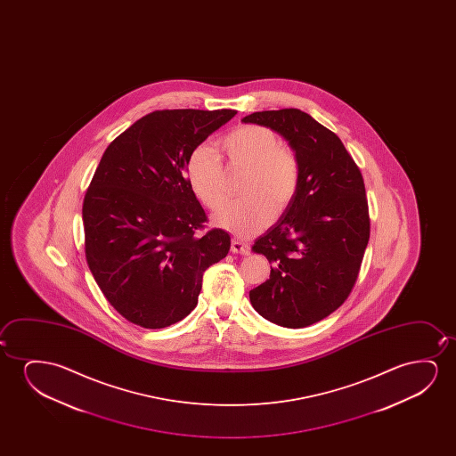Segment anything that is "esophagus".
<instances>
[{
    "instance_id": "esophagus-1",
    "label": "esophagus",
    "mask_w": 456,
    "mask_h": 456,
    "mask_svg": "<svg viewBox=\"0 0 456 456\" xmlns=\"http://www.w3.org/2000/svg\"><path fill=\"white\" fill-rule=\"evenodd\" d=\"M231 250L233 254H240V256H249L250 248L248 244L240 241V240H232Z\"/></svg>"
}]
</instances>
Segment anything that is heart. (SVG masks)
<instances>
[{"label": "heart", "mask_w": 456, "mask_h": 456, "mask_svg": "<svg viewBox=\"0 0 456 456\" xmlns=\"http://www.w3.org/2000/svg\"><path fill=\"white\" fill-rule=\"evenodd\" d=\"M232 171L248 169L241 185L243 200L221 208L216 224L240 237L262 232L271 219L291 206L300 183V162L289 144L281 143L265 126H241L219 142ZM188 185L208 210H218L227 200L225 171L218 154L206 144L191 151L185 167Z\"/></svg>", "instance_id": "1"}]
</instances>
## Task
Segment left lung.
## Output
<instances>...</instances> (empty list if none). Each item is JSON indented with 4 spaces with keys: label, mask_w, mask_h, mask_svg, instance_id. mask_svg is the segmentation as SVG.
I'll use <instances>...</instances> for the list:
<instances>
[{
    "label": "left lung",
    "mask_w": 456,
    "mask_h": 456,
    "mask_svg": "<svg viewBox=\"0 0 456 456\" xmlns=\"http://www.w3.org/2000/svg\"><path fill=\"white\" fill-rule=\"evenodd\" d=\"M243 121L279 132L299 157L296 198L252 246L273 266L249 297L263 318L302 329L343 305L358 279L370 233L362 171L337 134L299 109L254 112Z\"/></svg>",
    "instance_id": "left-lung-1"
}]
</instances>
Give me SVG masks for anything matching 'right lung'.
Listing matches in <instances>:
<instances>
[{
    "label": "right lung",
    "instance_id": "right-lung-1",
    "mask_svg": "<svg viewBox=\"0 0 456 456\" xmlns=\"http://www.w3.org/2000/svg\"><path fill=\"white\" fill-rule=\"evenodd\" d=\"M235 110H156L107 146L82 204L86 258L109 304L163 329L198 305L202 275L231 249L185 177L191 151Z\"/></svg>",
    "mask_w": 456,
    "mask_h": 456
}]
</instances>
